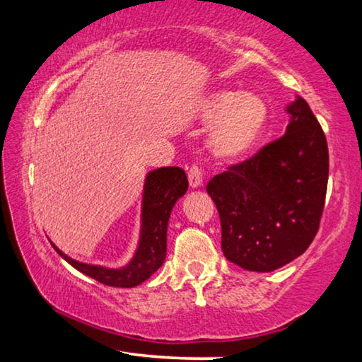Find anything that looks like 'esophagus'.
Returning <instances> with one entry per match:
<instances>
[{
    "mask_svg": "<svg viewBox=\"0 0 362 362\" xmlns=\"http://www.w3.org/2000/svg\"><path fill=\"white\" fill-rule=\"evenodd\" d=\"M188 182L189 187L193 188H198L201 187V183H203V170H201L198 164H193V166L188 169Z\"/></svg>",
    "mask_w": 362,
    "mask_h": 362,
    "instance_id": "obj_1",
    "label": "esophagus"
}]
</instances>
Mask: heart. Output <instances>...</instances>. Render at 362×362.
I'll return each instance as SVG.
<instances>
[{"label":"heart","instance_id":"obj_1","mask_svg":"<svg viewBox=\"0 0 362 362\" xmlns=\"http://www.w3.org/2000/svg\"><path fill=\"white\" fill-rule=\"evenodd\" d=\"M204 121H214L209 134L212 153L223 159H236L254 148L268 122L267 103L255 94L220 89L201 103Z\"/></svg>","mask_w":362,"mask_h":362}]
</instances>
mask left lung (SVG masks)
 <instances>
[{
	"mask_svg": "<svg viewBox=\"0 0 362 362\" xmlns=\"http://www.w3.org/2000/svg\"><path fill=\"white\" fill-rule=\"evenodd\" d=\"M284 136L207 183L222 225L226 259L249 272H273L313 243L326 203L327 140L302 97L287 107Z\"/></svg>",
	"mask_w": 362,
	"mask_h": 362,
	"instance_id": "left-lung-1",
	"label": "left lung"
}]
</instances>
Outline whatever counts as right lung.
<instances>
[{"mask_svg":"<svg viewBox=\"0 0 362 362\" xmlns=\"http://www.w3.org/2000/svg\"><path fill=\"white\" fill-rule=\"evenodd\" d=\"M188 179L180 168H161L146 175L142 206V235L129 265L121 269L86 265L65 255L52 244L60 257L99 283L112 287H134L148 279L166 259V233L175 201L185 194Z\"/></svg>","mask_w":362,"mask_h":362,"instance_id":"right-lung-1","label":"right lung"}]
</instances>
